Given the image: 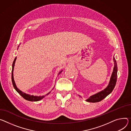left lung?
Segmentation results:
<instances>
[{"label": "left lung", "mask_w": 131, "mask_h": 131, "mask_svg": "<svg viewBox=\"0 0 131 131\" xmlns=\"http://www.w3.org/2000/svg\"><path fill=\"white\" fill-rule=\"evenodd\" d=\"M113 62H114V67L113 72L112 73L111 76L110 77V81L109 84L105 89L102 90V91L92 95L88 99H87L86 101L89 102H98L104 98H105L107 96L111 93L113 91L116 82L117 80V63L116 62L115 59L114 57H113ZM79 96L81 97L79 95Z\"/></svg>", "instance_id": "left-lung-1"}]
</instances>
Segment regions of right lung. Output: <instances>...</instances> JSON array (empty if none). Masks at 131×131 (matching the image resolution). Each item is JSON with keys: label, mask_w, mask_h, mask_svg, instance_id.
<instances>
[{"label": "right lung", "mask_w": 131, "mask_h": 131, "mask_svg": "<svg viewBox=\"0 0 131 131\" xmlns=\"http://www.w3.org/2000/svg\"><path fill=\"white\" fill-rule=\"evenodd\" d=\"M19 47V45L18 46V47ZM16 59H17V57H16V58H15L14 61L13 62V66H12V74H11V79H12V82H13V86L14 87V88L15 89V90L21 95V96L24 98L25 99L28 100V101H40L41 100H42L43 98H44L45 97V96H46V95H48L50 92H49L48 93H47L46 94H45V96H33V95H30V94H27L26 93H25L22 92V91H21L19 89H18L16 85V83H15V81L14 80V67H15V62H16ZM63 71L61 70L60 72H59L58 73V75H59V74H61L62 73V72Z\"/></svg>", "instance_id": "obj_1"}]
</instances>
